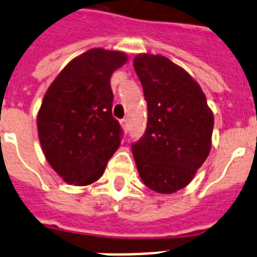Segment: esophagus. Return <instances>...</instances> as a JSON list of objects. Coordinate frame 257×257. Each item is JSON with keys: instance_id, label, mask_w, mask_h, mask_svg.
<instances>
[{"instance_id": "34e87169", "label": "esophagus", "mask_w": 257, "mask_h": 257, "mask_svg": "<svg viewBox=\"0 0 257 257\" xmlns=\"http://www.w3.org/2000/svg\"><path fill=\"white\" fill-rule=\"evenodd\" d=\"M121 126H122V129H124L125 133L128 132V131H129V124H128V120H126V118L121 120Z\"/></svg>"}]
</instances>
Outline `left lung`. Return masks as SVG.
Masks as SVG:
<instances>
[{
    "label": "left lung",
    "mask_w": 257,
    "mask_h": 257,
    "mask_svg": "<svg viewBox=\"0 0 257 257\" xmlns=\"http://www.w3.org/2000/svg\"><path fill=\"white\" fill-rule=\"evenodd\" d=\"M133 67L148 103V125L132 153L143 182L160 194L186 187L211 149L214 114L194 78L162 55L139 54Z\"/></svg>",
    "instance_id": "8db88e82"
}]
</instances>
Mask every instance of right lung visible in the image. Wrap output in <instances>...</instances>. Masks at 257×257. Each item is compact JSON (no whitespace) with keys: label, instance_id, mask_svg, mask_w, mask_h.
Masks as SVG:
<instances>
[{"label":"right lung","instance_id":"obj_1","mask_svg":"<svg viewBox=\"0 0 257 257\" xmlns=\"http://www.w3.org/2000/svg\"><path fill=\"white\" fill-rule=\"evenodd\" d=\"M126 62L122 51L91 49L71 60L46 91L37 116L39 143L64 182H96L120 147L110 76Z\"/></svg>","mask_w":257,"mask_h":257}]
</instances>
